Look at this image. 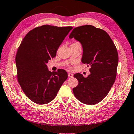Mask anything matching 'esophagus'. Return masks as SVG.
<instances>
[{"instance_id":"esophagus-1","label":"esophagus","mask_w":134,"mask_h":134,"mask_svg":"<svg viewBox=\"0 0 134 134\" xmlns=\"http://www.w3.org/2000/svg\"><path fill=\"white\" fill-rule=\"evenodd\" d=\"M68 77H69V78L73 77V73H68Z\"/></svg>"}]
</instances>
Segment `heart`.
<instances>
[{
  "label": "heart",
  "mask_w": 134,
  "mask_h": 134,
  "mask_svg": "<svg viewBox=\"0 0 134 134\" xmlns=\"http://www.w3.org/2000/svg\"><path fill=\"white\" fill-rule=\"evenodd\" d=\"M78 42H75V43H77Z\"/></svg>",
  "instance_id": "1"
}]
</instances>
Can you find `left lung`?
Segmentation results:
<instances>
[{
	"mask_svg": "<svg viewBox=\"0 0 134 134\" xmlns=\"http://www.w3.org/2000/svg\"><path fill=\"white\" fill-rule=\"evenodd\" d=\"M81 43L82 62L90 66V74L85 78L76 73L78 85L73 88L79 101L87 105L100 102L114 84L118 63L117 50L107 32L90 25L74 28L69 35Z\"/></svg>",
	"mask_w": 134,
	"mask_h": 134,
	"instance_id": "1",
	"label": "left lung"
}]
</instances>
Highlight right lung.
I'll use <instances>...</instances> for the list:
<instances>
[{
    "label": "right lung",
    "mask_w": 134,
    "mask_h": 134,
    "mask_svg": "<svg viewBox=\"0 0 134 134\" xmlns=\"http://www.w3.org/2000/svg\"><path fill=\"white\" fill-rule=\"evenodd\" d=\"M73 29L45 25L34 28L25 35L17 49V79L25 95L32 102L46 104L56 96L68 78L67 72L52 73L46 64L56 55L64 39Z\"/></svg>",
    "instance_id": "right-lung-1"
}]
</instances>
